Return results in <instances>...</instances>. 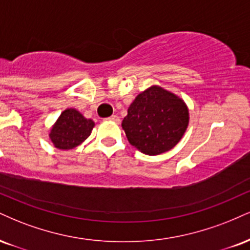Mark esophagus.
<instances>
[{
	"mask_svg": "<svg viewBox=\"0 0 250 250\" xmlns=\"http://www.w3.org/2000/svg\"><path fill=\"white\" fill-rule=\"evenodd\" d=\"M108 120H110V121H113L114 123H120V117L117 115H112Z\"/></svg>",
	"mask_w": 250,
	"mask_h": 250,
	"instance_id": "34e87169",
	"label": "esophagus"
}]
</instances>
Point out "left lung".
<instances>
[{"instance_id":"1","label":"left lung","mask_w":250,"mask_h":250,"mask_svg":"<svg viewBox=\"0 0 250 250\" xmlns=\"http://www.w3.org/2000/svg\"><path fill=\"white\" fill-rule=\"evenodd\" d=\"M188 121L185 101L163 87L152 85L131 102L122 129L131 146L143 154L156 156L177 146Z\"/></svg>"}]
</instances>
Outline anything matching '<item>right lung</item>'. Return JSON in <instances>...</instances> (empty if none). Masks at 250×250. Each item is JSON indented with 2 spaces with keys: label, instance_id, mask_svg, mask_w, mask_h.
Instances as JSON below:
<instances>
[{
  "label": "right lung",
  "instance_id": "1",
  "mask_svg": "<svg viewBox=\"0 0 250 250\" xmlns=\"http://www.w3.org/2000/svg\"><path fill=\"white\" fill-rule=\"evenodd\" d=\"M94 125L93 120L86 119L79 110L67 108L51 127L49 137L57 149L71 150L85 142Z\"/></svg>",
  "mask_w": 250,
  "mask_h": 250
}]
</instances>
